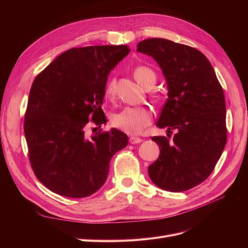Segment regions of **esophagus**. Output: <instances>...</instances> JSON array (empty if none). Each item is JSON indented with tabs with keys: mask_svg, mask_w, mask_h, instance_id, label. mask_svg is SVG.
<instances>
[{
	"mask_svg": "<svg viewBox=\"0 0 248 248\" xmlns=\"http://www.w3.org/2000/svg\"><path fill=\"white\" fill-rule=\"evenodd\" d=\"M142 140L140 139V138H137V137H130L129 138V142L132 145H136V144H140V142H141Z\"/></svg>",
	"mask_w": 248,
	"mask_h": 248,
	"instance_id": "esophagus-1",
	"label": "esophagus"
}]
</instances>
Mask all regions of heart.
<instances>
[{"instance_id": "b5f03b06", "label": "heart", "mask_w": 248, "mask_h": 248, "mask_svg": "<svg viewBox=\"0 0 248 248\" xmlns=\"http://www.w3.org/2000/svg\"><path fill=\"white\" fill-rule=\"evenodd\" d=\"M133 77L141 87H153L156 80L155 72L148 67H138L133 71ZM116 81L110 79L106 89V96L111 98L115 94ZM152 115L149 108L144 107H127L111 116V124L116 128L128 134H139L151 123Z\"/></svg>"}]
</instances>
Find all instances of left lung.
I'll return each instance as SVG.
<instances>
[{
  "mask_svg": "<svg viewBox=\"0 0 248 248\" xmlns=\"http://www.w3.org/2000/svg\"><path fill=\"white\" fill-rule=\"evenodd\" d=\"M137 51L152 57L167 81L168 99L156 125L168 137H153L159 157L148 168L159 188L185 191L206 180L227 142L226 101L209 60L196 48L162 38L139 42Z\"/></svg>",
  "mask_w": 248,
  "mask_h": 248,
  "instance_id": "8db88e82",
  "label": "left lung"
}]
</instances>
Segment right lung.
<instances>
[{"mask_svg": "<svg viewBox=\"0 0 248 248\" xmlns=\"http://www.w3.org/2000/svg\"><path fill=\"white\" fill-rule=\"evenodd\" d=\"M129 51L128 46L71 48L36 77L25 136L32 169L49 190L67 198L91 196L107 181L111 157L128 144L116 128L88 138L86 126L106 123L101 106L108 77Z\"/></svg>", "mask_w": 248, "mask_h": 248, "instance_id": "add662e5", "label": "right lung"}]
</instances>
